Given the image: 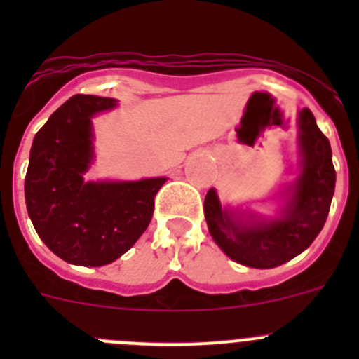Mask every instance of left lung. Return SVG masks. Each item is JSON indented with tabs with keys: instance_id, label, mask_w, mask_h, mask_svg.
<instances>
[{
	"instance_id": "1",
	"label": "left lung",
	"mask_w": 359,
	"mask_h": 359,
	"mask_svg": "<svg viewBox=\"0 0 359 359\" xmlns=\"http://www.w3.org/2000/svg\"><path fill=\"white\" fill-rule=\"evenodd\" d=\"M298 174L280 192L275 215L223 207L215 189L205 198L208 231L231 261L248 268H277L311 246L325 224L336 172L331 144L307 107L298 111Z\"/></svg>"
}]
</instances>
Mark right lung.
<instances>
[{"instance_id":"1","label":"right lung","mask_w":359,"mask_h":359,"mask_svg":"<svg viewBox=\"0 0 359 359\" xmlns=\"http://www.w3.org/2000/svg\"><path fill=\"white\" fill-rule=\"evenodd\" d=\"M118 100L75 95L37 131L25 177L27 210L46 246L75 266H106L149 226L154 196L167 177L86 182L95 160V115Z\"/></svg>"}]
</instances>
